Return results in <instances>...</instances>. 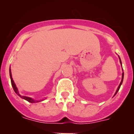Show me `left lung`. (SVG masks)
<instances>
[{
	"mask_svg": "<svg viewBox=\"0 0 134 134\" xmlns=\"http://www.w3.org/2000/svg\"><path fill=\"white\" fill-rule=\"evenodd\" d=\"M119 61H120V63H121V65H122V62H121V58H120V57H119ZM122 71H123V70H122ZM123 78H124V72H122V80H121V83H120V84H119V86L118 88H117V91H116V92H115V93L114 96H115V94H117V92H118V91H119V90L120 87H121V85H122V81H123Z\"/></svg>",
	"mask_w": 134,
	"mask_h": 134,
	"instance_id": "left-lung-1",
	"label": "left lung"
}]
</instances>
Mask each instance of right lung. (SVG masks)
<instances>
[{
  "label": "right lung",
  "mask_w": 134,
  "mask_h": 134,
  "mask_svg": "<svg viewBox=\"0 0 134 134\" xmlns=\"http://www.w3.org/2000/svg\"><path fill=\"white\" fill-rule=\"evenodd\" d=\"M9 76H10V79H11V83H12V87H13V90H14V91L15 92L16 94H17L18 96H19L21 98H22L23 99H25L26 100H27L28 102H31V103H36V102H41V101H43V100H34L32 98H31V97H26V96H22L21 95V94H19V91H18V89H17V86H16L15 83L14 81H13V78H12V72H11V69H9Z\"/></svg>",
  "instance_id": "1"
}]
</instances>
